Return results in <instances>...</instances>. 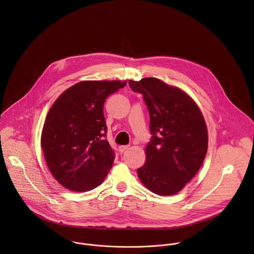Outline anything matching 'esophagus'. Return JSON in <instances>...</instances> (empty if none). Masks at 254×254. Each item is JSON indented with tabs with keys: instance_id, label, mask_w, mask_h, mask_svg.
Instances as JSON below:
<instances>
[{
	"instance_id": "34e87169",
	"label": "esophagus",
	"mask_w": 254,
	"mask_h": 254,
	"mask_svg": "<svg viewBox=\"0 0 254 254\" xmlns=\"http://www.w3.org/2000/svg\"><path fill=\"white\" fill-rule=\"evenodd\" d=\"M128 148H129V145H120V146H119V150H120L121 152L125 151V150L128 149Z\"/></svg>"
}]
</instances>
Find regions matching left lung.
Here are the masks:
<instances>
[{
  "mask_svg": "<svg viewBox=\"0 0 254 254\" xmlns=\"http://www.w3.org/2000/svg\"><path fill=\"white\" fill-rule=\"evenodd\" d=\"M129 85L144 96L152 134L138 177L156 194H175L195 176L206 155L204 117L186 92L157 78L129 80Z\"/></svg>",
  "mask_w": 254,
  "mask_h": 254,
  "instance_id": "8db88e82",
  "label": "left lung"
}]
</instances>
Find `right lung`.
Wrapping results in <instances>:
<instances>
[{"instance_id":"obj_1","label":"right lung","mask_w":254,"mask_h":254,"mask_svg":"<svg viewBox=\"0 0 254 254\" xmlns=\"http://www.w3.org/2000/svg\"><path fill=\"white\" fill-rule=\"evenodd\" d=\"M126 81L86 80L66 89L49 110L41 136L53 177L74 191H88L106 179L114 152L106 137L104 105Z\"/></svg>"}]
</instances>
